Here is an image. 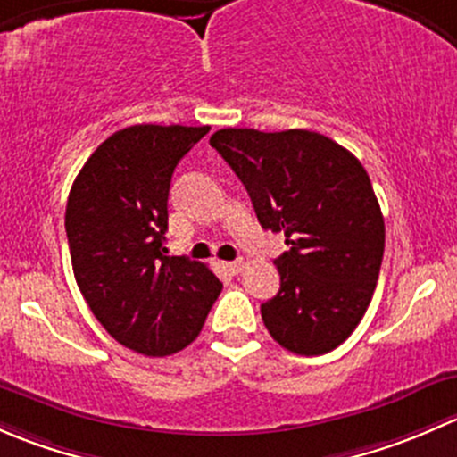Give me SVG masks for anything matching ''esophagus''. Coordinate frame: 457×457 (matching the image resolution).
I'll return each instance as SVG.
<instances>
[{
	"label": "esophagus",
	"instance_id": "1",
	"mask_svg": "<svg viewBox=\"0 0 457 457\" xmlns=\"http://www.w3.org/2000/svg\"><path fill=\"white\" fill-rule=\"evenodd\" d=\"M225 270L229 271V274H241L243 271V267H245V262L241 261V258H238V261H229V262H225Z\"/></svg>",
	"mask_w": 457,
	"mask_h": 457
}]
</instances>
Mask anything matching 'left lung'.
Here are the masks:
<instances>
[{"mask_svg": "<svg viewBox=\"0 0 457 457\" xmlns=\"http://www.w3.org/2000/svg\"><path fill=\"white\" fill-rule=\"evenodd\" d=\"M210 145L250 195L258 223L283 232L280 289L261 305L267 331L298 356L349 338L370 307L385 252V219L361 161L310 130L225 128Z\"/></svg>", "mask_w": 457, "mask_h": 457, "instance_id": "8db88e82", "label": "left lung"}]
</instances>
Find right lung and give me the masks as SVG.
<instances>
[{"mask_svg": "<svg viewBox=\"0 0 457 457\" xmlns=\"http://www.w3.org/2000/svg\"><path fill=\"white\" fill-rule=\"evenodd\" d=\"M210 126H130L86 161L66 205L72 271L96 320L143 356L181 352L223 283L203 262L168 256L174 168Z\"/></svg>", "mask_w": 457, "mask_h": 457, "instance_id": "obj_1", "label": "right lung"}]
</instances>
